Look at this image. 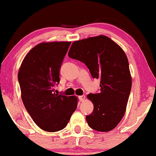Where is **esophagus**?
<instances>
[{"mask_svg": "<svg viewBox=\"0 0 156 156\" xmlns=\"http://www.w3.org/2000/svg\"><path fill=\"white\" fill-rule=\"evenodd\" d=\"M78 98H79V100L80 101H83L85 100V98H86V96H85L84 95H83V96H78Z\"/></svg>", "mask_w": 156, "mask_h": 156, "instance_id": "obj_1", "label": "esophagus"}]
</instances>
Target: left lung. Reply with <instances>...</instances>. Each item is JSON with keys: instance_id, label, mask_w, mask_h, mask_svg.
<instances>
[{"instance_id": "1", "label": "left lung", "mask_w": 156, "mask_h": 156, "mask_svg": "<svg viewBox=\"0 0 156 156\" xmlns=\"http://www.w3.org/2000/svg\"><path fill=\"white\" fill-rule=\"evenodd\" d=\"M68 56L83 62L94 78H100V92L89 94L94 111L88 125L99 132L117 127L125 115L132 88L129 62L122 49L104 35L75 41Z\"/></svg>"}]
</instances>
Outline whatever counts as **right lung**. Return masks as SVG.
<instances>
[{"mask_svg": "<svg viewBox=\"0 0 156 156\" xmlns=\"http://www.w3.org/2000/svg\"><path fill=\"white\" fill-rule=\"evenodd\" d=\"M70 43L36 45L26 55L18 73L23 105L35 124L47 132L64 129L78 105L76 96L55 94L54 90Z\"/></svg>", "mask_w": 156, "mask_h": 156, "instance_id": "1", "label": "right lung"}]
</instances>
